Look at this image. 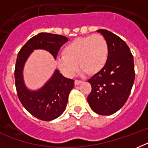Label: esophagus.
<instances>
[{
	"instance_id": "1",
	"label": "esophagus",
	"mask_w": 148,
	"mask_h": 148,
	"mask_svg": "<svg viewBox=\"0 0 148 148\" xmlns=\"http://www.w3.org/2000/svg\"><path fill=\"white\" fill-rule=\"evenodd\" d=\"M83 83V81L82 80H75V81H74V84H75V85H79V84H82Z\"/></svg>"
}]
</instances>
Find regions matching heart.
<instances>
[{"label":"heart","instance_id":"obj_1","mask_svg":"<svg viewBox=\"0 0 148 148\" xmlns=\"http://www.w3.org/2000/svg\"><path fill=\"white\" fill-rule=\"evenodd\" d=\"M63 56L57 58L59 69L68 77L76 73L79 66L82 71L96 74L104 68L108 60L109 46L101 34L78 38L65 46Z\"/></svg>","mask_w":148,"mask_h":148}]
</instances>
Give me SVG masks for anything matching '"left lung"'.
I'll return each mask as SVG.
<instances>
[{
  "instance_id": "obj_1",
  "label": "left lung",
  "mask_w": 148,
  "mask_h": 148,
  "mask_svg": "<svg viewBox=\"0 0 148 148\" xmlns=\"http://www.w3.org/2000/svg\"><path fill=\"white\" fill-rule=\"evenodd\" d=\"M109 46V56L102 70L88 82L92 91L87 101L92 110L100 115H110L126 102L135 80L133 56L125 41L105 29H99Z\"/></svg>"
}]
</instances>
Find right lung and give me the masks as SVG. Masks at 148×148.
<instances>
[{"label": "right lung", "mask_w": 148, "mask_h": 148, "mask_svg": "<svg viewBox=\"0 0 148 148\" xmlns=\"http://www.w3.org/2000/svg\"><path fill=\"white\" fill-rule=\"evenodd\" d=\"M67 41L68 38L64 36L42 32L28 40L17 56L14 75L18 99L30 114L43 121L54 120L64 112L74 80L64 77L56 70L50 80L41 89L30 91L24 84L23 67L34 49H45L56 59L61 47Z\"/></svg>", "instance_id": "add662e5"}]
</instances>
